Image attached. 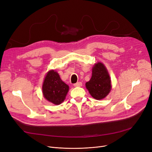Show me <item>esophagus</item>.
Returning a JSON list of instances; mask_svg holds the SVG:
<instances>
[{"label": "esophagus", "instance_id": "obj_1", "mask_svg": "<svg viewBox=\"0 0 152 152\" xmlns=\"http://www.w3.org/2000/svg\"><path fill=\"white\" fill-rule=\"evenodd\" d=\"M82 86V83L81 82H78L77 83L74 84L75 87H81Z\"/></svg>", "mask_w": 152, "mask_h": 152}]
</instances>
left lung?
<instances>
[{"label": "left lung", "instance_id": "1", "mask_svg": "<svg viewBox=\"0 0 152 152\" xmlns=\"http://www.w3.org/2000/svg\"><path fill=\"white\" fill-rule=\"evenodd\" d=\"M92 77L86 83V87L91 96L96 100L105 99L111 89V79L105 66L102 62L95 63Z\"/></svg>", "mask_w": 152, "mask_h": 152}]
</instances>
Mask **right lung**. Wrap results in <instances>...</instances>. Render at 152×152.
Wrapping results in <instances>:
<instances>
[{
	"label": "right lung",
	"instance_id": "add662e5",
	"mask_svg": "<svg viewBox=\"0 0 152 152\" xmlns=\"http://www.w3.org/2000/svg\"><path fill=\"white\" fill-rule=\"evenodd\" d=\"M44 97L55 105H60L65 100L69 86L64 83L58 73L53 69L47 73L42 84Z\"/></svg>",
	"mask_w": 152,
	"mask_h": 152
}]
</instances>
